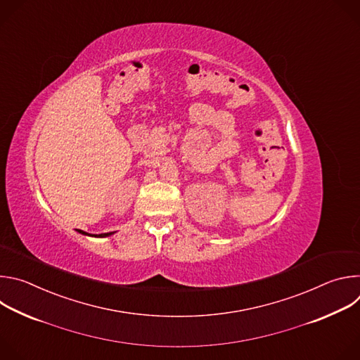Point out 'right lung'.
<instances>
[{
  "label": "right lung",
  "instance_id": "1",
  "mask_svg": "<svg viewBox=\"0 0 360 360\" xmlns=\"http://www.w3.org/2000/svg\"><path fill=\"white\" fill-rule=\"evenodd\" d=\"M78 231H79V229H78ZM79 232H81V233H85V232H82V231H79ZM111 233H112V232H108V233H101V235H98V236H99V238H104V236H108V235H111ZM85 235H88V233H85ZM92 236H94V235H92ZM95 236H96V235H95Z\"/></svg>",
  "mask_w": 360,
  "mask_h": 360
}]
</instances>
